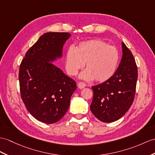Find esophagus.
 <instances>
[{
  "mask_svg": "<svg viewBox=\"0 0 155 155\" xmlns=\"http://www.w3.org/2000/svg\"><path fill=\"white\" fill-rule=\"evenodd\" d=\"M85 83H84V82H79L78 83V87L80 88V89H84L85 87Z\"/></svg>",
  "mask_w": 155,
  "mask_h": 155,
  "instance_id": "1",
  "label": "esophagus"
}]
</instances>
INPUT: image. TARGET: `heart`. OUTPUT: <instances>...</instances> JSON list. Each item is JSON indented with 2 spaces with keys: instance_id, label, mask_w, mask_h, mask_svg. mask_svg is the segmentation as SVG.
<instances>
[{
  "instance_id": "1",
  "label": "heart",
  "mask_w": 155,
  "mask_h": 155,
  "mask_svg": "<svg viewBox=\"0 0 155 155\" xmlns=\"http://www.w3.org/2000/svg\"><path fill=\"white\" fill-rule=\"evenodd\" d=\"M120 55L117 48L100 39H91L79 43L75 48H69L65 57V68L71 76H75L84 66L80 74L85 80L104 82L114 74Z\"/></svg>"
}]
</instances>
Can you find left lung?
I'll return each mask as SVG.
<instances>
[{"mask_svg":"<svg viewBox=\"0 0 155 155\" xmlns=\"http://www.w3.org/2000/svg\"><path fill=\"white\" fill-rule=\"evenodd\" d=\"M123 55L118 69L108 80L92 87L90 108L103 122H113L126 114L133 103L137 80V67L131 52L122 43Z\"/></svg>","mask_w":155,"mask_h":155,"instance_id":"obj_1","label":"left lung"}]
</instances>
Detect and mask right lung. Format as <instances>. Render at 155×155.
<instances>
[{
	"label": "right lung",
	"instance_id": "obj_1",
	"mask_svg": "<svg viewBox=\"0 0 155 155\" xmlns=\"http://www.w3.org/2000/svg\"><path fill=\"white\" fill-rule=\"evenodd\" d=\"M69 33L48 32L26 52L19 69L21 99L34 118L46 124L59 121L70 106L76 83L51 63L62 56Z\"/></svg>",
	"mask_w": 155,
	"mask_h": 155
}]
</instances>
